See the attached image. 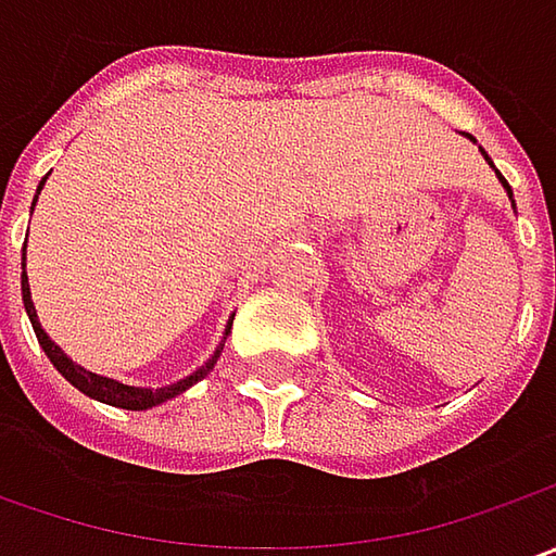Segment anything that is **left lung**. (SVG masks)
Wrapping results in <instances>:
<instances>
[{
    "instance_id": "8db88e82",
    "label": "left lung",
    "mask_w": 556,
    "mask_h": 556,
    "mask_svg": "<svg viewBox=\"0 0 556 556\" xmlns=\"http://www.w3.org/2000/svg\"><path fill=\"white\" fill-rule=\"evenodd\" d=\"M467 139H473V136H467ZM482 157H485V161H489V154H485V151H482ZM489 163H492V161H489ZM495 173H498V169H495ZM498 179H502V185H504V188H507V198H510V201H514V191H510V185L504 182V176H502V173H498Z\"/></svg>"
}]
</instances>
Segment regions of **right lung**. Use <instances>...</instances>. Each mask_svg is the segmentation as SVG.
I'll return each instance as SVG.
<instances>
[{"instance_id":"1","label":"right lung","mask_w":556,"mask_h":556,"mask_svg":"<svg viewBox=\"0 0 556 556\" xmlns=\"http://www.w3.org/2000/svg\"><path fill=\"white\" fill-rule=\"evenodd\" d=\"M46 179H49V176H46ZM46 179L39 182L36 194L42 191ZM24 250H27V244H24ZM24 260H27V256H24ZM21 293H24V309H27V315H30V325H33V331H36V340H39L42 353L49 355V362H52L54 368L61 371V377H67L76 390H79V393H86L89 399H98V402H104V405H117V408H126V412H144V408H154V405H161V402H166V399H176V395L185 393L188 387H194L198 380H203L206 374L213 371L216 358H219V353H223L225 337L231 333V318H235V315L228 318V325H225V333H223V343L216 346V353L210 355L198 371L188 374L185 380L169 383V387L148 390V387H126V383H119V380H111V377H101V374H92V371H86V368H79L74 358H67V353L54 343L49 333L42 331V325H39V318H36V306H33V300H30V281H27V271L21 275Z\"/></svg>"}]
</instances>
